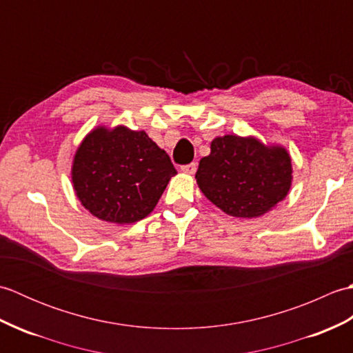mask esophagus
Listing matches in <instances>:
<instances>
[{"instance_id": "obj_1", "label": "esophagus", "mask_w": 353, "mask_h": 353, "mask_svg": "<svg viewBox=\"0 0 353 353\" xmlns=\"http://www.w3.org/2000/svg\"><path fill=\"white\" fill-rule=\"evenodd\" d=\"M196 170H197V163H194V162L188 163V165H182L181 167V171L185 172V174H194Z\"/></svg>"}]
</instances>
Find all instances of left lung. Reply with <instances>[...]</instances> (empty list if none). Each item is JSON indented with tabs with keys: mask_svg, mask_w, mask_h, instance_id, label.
Returning a JSON list of instances; mask_svg holds the SVG:
<instances>
[{
	"mask_svg": "<svg viewBox=\"0 0 353 353\" xmlns=\"http://www.w3.org/2000/svg\"><path fill=\"white\" fill-rule=\"evenodd\" d=\"M197 185L209 201L236 219H258L272 211L291 188V156L282 145L254 137L224 134L201 157Z\"/></svg>",
	"mask_w": 353,
	"mask_h": 353,
	"instance_id": "1",
	"label": "left lung"
}]
</instances>
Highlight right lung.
<instances>
[{
    "label": "right lung",
    "mask_w": 353,
    "mask_h": 353,
    "mask_svg": "<svg viewBox=\"0 0 353 353\" xmlns=\"http://www.w3.org/2000/svg\"><path fill=\"white\" fill-rule=\"evenodd\" d=\"M177 171L144 130L99 125L77 147L71 167L76 196L94 216L137 223L153 211Z\"/></svg>",
    "instance_id": "1"
}]
</instances>
